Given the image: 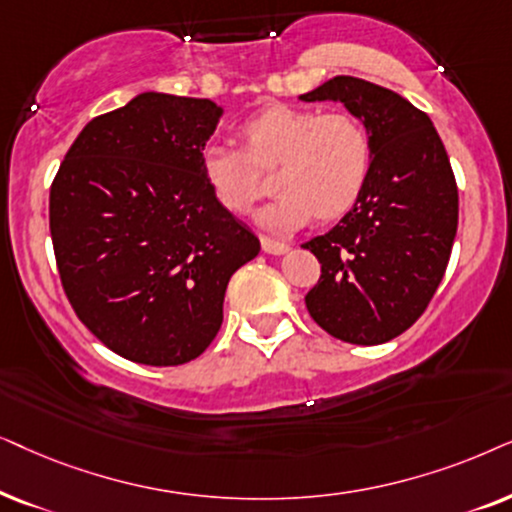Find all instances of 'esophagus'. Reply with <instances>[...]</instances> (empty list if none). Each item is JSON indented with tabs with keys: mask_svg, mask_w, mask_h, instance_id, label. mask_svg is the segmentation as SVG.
I'll use <instances>...</instances> for the list:
<instances>
[{
	"mask_svg": "<svg viewBox=\"0 0 512 512\" xmlns=\"http://www.w3.org/2000/svg\"><path fill=\"white\" fill-rule=\"evenodd\" d=\"M262 250L269 252V255H283V252L290 250L288 243H281L276 241V238H269V236H262Z\"/></svg>",
	"mask_w": 512,
	"mask_h": 512,
	"instance_id": "obj_1",
	"label": "esophagus"
}]
</instances>
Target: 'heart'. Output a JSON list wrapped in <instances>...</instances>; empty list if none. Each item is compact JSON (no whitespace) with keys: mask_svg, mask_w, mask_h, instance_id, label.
I'll use <instances>...</instances> for the list:
<instances>
[{"mask_svg":"<svg viewBox=\"0 0 512 512\" xmlns=\"http://www.w3.org/2000/svg\"><path fill=\"white\" fill-rule=\"evenodd\" d=\"M241 138L245 152L224 142L201 149L203 180L229 213H250L267 192L262 173L274 167L278 196L260 213L267 229L292 231L311 217L339 220L363 199L374 142L353 114L276 105L245 121Z\"/></svg>","mask_w":512,"mask_h":512,"instance_id":"heart-1","label":"heart"}]
</instances>
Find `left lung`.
Returning a JSON list of instances; mask_svg holds the SVG:
<instances>
[{"instance_id": "8db88e82", "label": "left lung", "mask_w": 512, "mask_h": 512, "mask_svg": "<svg viewBox=\"0 0 512 512\" xmlns=\"http://www.w3.org/2000/svg\"><path fill=\"white\" fill-rule=\"evenodd\" d=\"M299 100H339L374 142L358 206L302 248L320 262L306 292L311 318L349 344H384L426 311L445 276L459 224V189L438 131L403 95L335 77Z\"/></svg>"}]
</instances>
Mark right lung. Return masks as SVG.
<instances>
[{
    "label": "right lung",
    "mask_w": 512,
    "mask_h": 512,
    "mask_svg": "<svg viewBox=\"0 0 512 512\" xmlns=\"http://www.w3.org/2000/svg\"><path fill=\"white\" fill-rule=\"evenodd\" d=\"M222 107L140 93L88 121L49 196L60 283L81 323L121 358H199L222 325L227 283L260 238L201 175Z\"/></svg>",
    "instance_id": "right-lung-1"
}]
</instances>
